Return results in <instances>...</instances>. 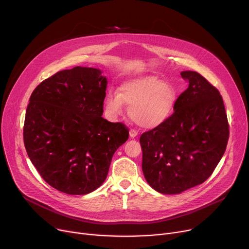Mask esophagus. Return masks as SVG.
<instances>
[{
  "mask_svg": "<svg viewBox=\"0 0 249 249\" xmlns=\"http://www.w3.org/2000/svg\"><path fill=\"white\" fill-rule=\"evenodd\" d=\"M137 134H138V132L136 131L135 129H130V131H129L130 137H131V138H135V137L137 136Z\"/></svg>",
  "mask_w": 249,
  "mask_h": 249,
  "instance_id": "obj_1",
  "label": "esophagus"
}]
</instances>
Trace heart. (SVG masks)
<instances>
[{
  "instance_id": "heart-1",
  "label": "heart",
  "mask_w": 249,
  "mask_h": 249,
  "mask_svg": "<svg viewBox=\"0 0 249 249\" xmlns=\"http://www.w3.org/2000/svg\"><path fill=\"white\" fill-rule=\"evenodd\" d=\"M177 101V90L173 85L160 78L145 75L124 83L120 93L109 91L105 107L112 116L124 111V103L129 107V116L137 125L155 128L171 117Z\"/></svg>"
}]
</instances>
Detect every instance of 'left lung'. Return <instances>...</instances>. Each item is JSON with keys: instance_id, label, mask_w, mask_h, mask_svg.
Returning <instances> with one entry per match:
<instances>
[{"instance_id": "left-lung-1", "label": "left lung", "mask_w": 249, "mask_h": 249, "mask_svg": "<svg viewBox=\"0 0 249 249\" xmlns=\"http://www.w3.org/2000/svg\"><path fill=\"white\" fill-rule=\"evenodd\" d=\"M188 89L161 125L140 136L142 171L161 194H180L203 184L223 156L229 124L219 90L200 73L180 72Z\"/></svg>"}]
</instances>
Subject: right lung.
<instances>
[{"instance_id": "1", "label": "right lung", "mask_w": 249, "mask_h": 249, "mask_svg": "<svg viewBox=\"0 0 249 249\" xmlns=\"http://www.w3.org/2000/svg\"><path fill=\"white\" fill-rule=\"evenodd\" d=\"M101 73L82 67L58 71L36 87L26 110L31 162L48 185L69 195L97 190L129 136L123 123L102 117L107 78Z\"/></svg>"}]
</instances>
